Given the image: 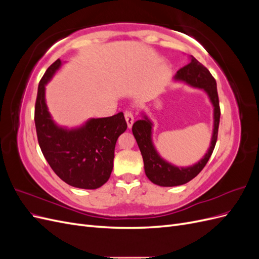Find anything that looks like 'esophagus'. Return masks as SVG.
Returning a JSON list of instances; mask_svg holds the SVG:
<instances>
[{
	"instance_id": "1",
	"label": "esophagus",
	"mask_w": 259,
	"mask_h": 259,
	"mask_svg": "<svg viewBox=\"0 0 259 259\" xmlns=\"http://www.w3.org/2000/svg\"><path fill=\"white\" fill-rule=\"evenodd\" d=\"M124 116H125V121H126V124H127V127L131 130L133 126V123H134V116H133V113L131 111H125Z\"/></svg>"
}]
</instances>
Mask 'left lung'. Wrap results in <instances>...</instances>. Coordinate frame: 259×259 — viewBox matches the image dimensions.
Wrapping results in <instances>:
<instances>
[{
	"label": "left lung",
	"instance_id": "obj_1",
	"mask_svg": "<svg viewBox=\"0 0 259 259\" xmlns=\"http://www.w3.org/2000/svg\"><path fill=\"white\" fill-rule=\"evenodd\" d=\"M189 64L178 70L174 81L183 82L191 88L203 91L213 106V133L209 147L203 158L189 166H177L162 158L152 140L153 122L145 112H142V119L136 121L132 128L143 155L146 176L150 182L161 187H175L190 182L206 165L216 145L221 117L216 81L208 70L193 56H189Z\"/></svg>",
	"mask_w": 259,
	"mask_h": 259
}]
</instances>
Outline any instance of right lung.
<instances>
[{
    "label": "right lung",
    "mask_w": 259,
    "mask_h": 259,
    "mask_svg": "<svg viewBox=\"0 0 259 259\" xmlns=\"http://www.w3.org/2000/svg\"><path fill=\"white\" fill-rule=\"evenodd\" d=\"M62 65L57 59L38 84L34 122L38 145L50 166L61 180L80 189H97L111 175L114 148L127 124L122 112L89 119L67 127L53 120L45 99V86Z\"/></svg>",
    "instance_id": "add662e5"
}]
</instances>
